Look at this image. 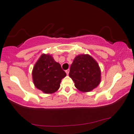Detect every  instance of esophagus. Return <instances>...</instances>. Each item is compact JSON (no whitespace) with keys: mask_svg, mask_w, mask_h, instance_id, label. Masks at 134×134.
Segmentation results:
<instances>
[{"mask_svg":"<svg viewBox=\"0 0 134 134\" xmlns=\"http://www.w3.org/2000/svg\"><path fill=\"white\" fill-rule=\"evenodd\" d=\"M69 72H70V70L69 69H68V70H65V73H67V75H69Z\"/></svg>","mask_w":134,"mask_h":134,"instance_id":"esophagus-1","label":"esophagus"}]
</instances>
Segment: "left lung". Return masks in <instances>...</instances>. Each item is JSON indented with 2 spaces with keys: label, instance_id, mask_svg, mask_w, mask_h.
<instances>
[{
  "label": "left lung",
  "instance_id": "8db88e82",
  "mask_svg": "<svg viewBox=\"0 0 134 134\" xmlns=\"http://www.w3.org/2000/svg\"><path fill=\"white\" fill-rule=\"evenodd\" d=\"M69 76L79 91L90 92L100 83L101 70L99 64L91 55L80 54L71 64Z\"/></svg>",
  "mask_w": 134,
  "mask_h": 134
}]
</instances>
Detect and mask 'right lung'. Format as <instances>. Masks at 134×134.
I'll use <instances>...</instances> for the list:
<instances>
[{
	"instance_id": "add662e5",
	"label": "right lung",
	"mask_w": 134,
	"mask_h": 134,
	"mask_svg": "<svg viewBox=\"0 0 134 134\" xmlns=\"http://www.w3.org/2000/svg\"><path fill=\"white\" fill-rule=\"evenodd\" d=\"M32 76L37 89L45 94H52L59 88L61 80L66 76V73L51 54L43 53L33 67Z\"/></svg>"
}]
</instances>
